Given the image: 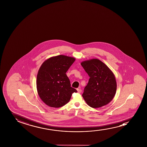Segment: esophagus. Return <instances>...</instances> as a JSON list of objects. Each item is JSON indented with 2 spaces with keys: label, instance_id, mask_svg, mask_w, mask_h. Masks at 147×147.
<instances>
[{
  "label": "esophagus",
  "instance_id": "obj_1",
  "mask_svg": "<svg viewBox=\"0 0 147 147\" xmlns=\"http://www.w3.org/2000/svg\"><path fill=\"white\" fill-rule=\"evenodd\" d=\"M77 90L78 91V92L79 93L82 92V90L80 89L77 88Z\"/></svg>",
  "mask_w": 147,
  "mask_h": 147
}]
</instances>
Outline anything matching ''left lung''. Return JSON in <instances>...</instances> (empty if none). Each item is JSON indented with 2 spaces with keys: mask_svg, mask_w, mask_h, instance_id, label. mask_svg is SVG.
I'll use <instances>...</instances> for the list:
<instances>
[{
  "mask_svg": "<svg viewBox=\"0 0 147 147\" xmlns=\"http://www.w3.org/2000/svg\"><path fill=\"white\" fill-rule=\"evenodd\" d=\"M90 78L84 89L82 96L92 108H99L113 100L117 91V82L112 71L97 59L81 63Z\"/></svg>",
  "mask_w": 147,
  "mask_h": 147,
  "instance_id": "1",
  "label": "left lung"
}]
</instances>
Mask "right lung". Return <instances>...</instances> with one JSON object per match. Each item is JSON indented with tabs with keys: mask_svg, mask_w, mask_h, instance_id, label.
Returning <instances> with one entry per match:
<instances>
[{
	"mask_svg": "<svg viewBox=\"0 0 147 147\" xmlns=\"http://www.w3.org/2000/svg\"><path fill=\"white\" fill-rule=\"evenodd\" d=\"M75 58L60 55L45 61L36 77L38 96L49 107L59 108L67 104L72 93L77 91L71 87L66 73Z\"/></svg>",
	"mask_w": 147,
	"mask_h": 147,
	"instance_id": "obj_1",
	"label": "right lung"
}]
</instances>
